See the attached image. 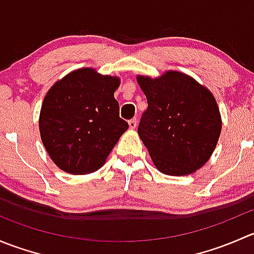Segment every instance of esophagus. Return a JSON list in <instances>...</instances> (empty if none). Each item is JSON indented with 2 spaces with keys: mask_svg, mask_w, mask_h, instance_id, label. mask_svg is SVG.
I'll return each instance as SVG.
<instances>
[{
  "mask_svg": "<svg viewBox=\"0 0 254 254\" xmlns=\"http://www.w3.org/2000/svg\"><path fill=\"white\" fill-rule=\"evenodd\" d=\"M136 125H137V120L136 119L129 120V127H130V129H135V127H136Z\"/></svg>",
  "mask_w": 254,
  "mask_h": 254,
  "instance_id": "obj_1",
  "label": "esophagus"
}]
</instances>
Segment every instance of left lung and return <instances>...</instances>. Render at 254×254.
I'll return each mask as SVG.
<instances>
[{
    "instance_id": "left-lung-1",
    "label": "left lung",
    "mask_w": 254,
    "mask_h": 254,
    "mask_svg": "<svg viewBox=\"0 0 254 254\" xmlns=\"http://www.w3.org/2000/svg\"><path fill=\"white\" fill-rule=\"evenodd\" d=\"M147 99L137 134L153 165L168 176L191 175L211 157L221 132L216 99L205 86L179 71L160 77L137 75Z\"/></svg>"
}]
</instances>
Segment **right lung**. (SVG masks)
Returning <instances> with one entry per match:
<instances>
[{
	"instance_id": "add662e5",
	"label": "right lung",
	"mask_w": 254,
	"mask_h": 254,
	"mask_svg": "<svg viewBox=\"0 0 254 254\" xmlns=\"http://www.w3.org/2000/svg\"><path fill=\"white\" fill-rule=\"evenodd\" d=\"M118 76L77 68L48 91L39 115L43 145L64 172L88 175L106 163L129 125L119 117Z\"/></svg>"
}]
</instances>
